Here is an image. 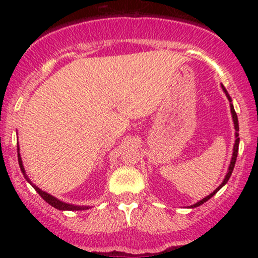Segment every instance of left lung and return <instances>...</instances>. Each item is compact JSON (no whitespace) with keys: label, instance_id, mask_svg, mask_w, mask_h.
Returning <instances> with one entry per match:
<instances>
[{"label":"left lung","instance_id":"left-lung-1","mask_svg":"<svg viewBox=\"0 0 258 258\" xmlns=\"http://www.w3.org/2000/svg\"><path fill=\"white\" fill-rule=\"evenodd\" d=\"M221 86H222V90H223V92L226 93V96H227L228 101H230V102H232V100H231L230 95H228V93H227V91H226V88L223 87V85H221ZM230 107H231V113H232L233 123H235V130H236V135H235V137H236V141H235V145H233V153H232V158H231L230 167H228V171H227V173H226V176H225V179H223V181H222V183H221L220 186H218L217 188H216L215 191L212 192V194H210L209 196H207V197H205V199H202L201 201H199V202H197V204L192 205V206H191V209H194V207H199V206H201L202 204H205V202H206V201H209V200L211 199V197L213 196V195H216V194H217V191H218V189H220V188H222V187L225 186L226 183H227V181H228V179H230L231 175H232V171H233V167H235L236 158H237V153H238V145H240V137H238V134H237V131H238V118H237V114H236V111H235V108H233V105H232V103H230Z\"/></svg>","mask_w":258,"mask_h":258}]
</instances>
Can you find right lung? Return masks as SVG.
Masks as SVG:
<instances>
[{
	"instance_id": "add662e5",
	"label": "right lung",
	"mask_w": 258,
	"mask_h": 258,
	"mask_svg": "<svg viewBox=\"0 0 258 258\" xmlns=\"http://www.w3.org/2000/svg\"><path fill=\"white\" fill-rule=\"evenodd\" d=\"M18 151H20V148L17 147V153H18V165H20V168H21V171H22L23 176H25L26 181H27L28 183L32 184L33 188H35L36 191H37V194L40 195V196L42 197V199L45 200V201L47 202L48 205H51L52 207H54V209H57V210H59V211H82V210H88V206H75V205H70V204H66V202L59 201V200H57L56 197L51 196V195H48L47 192L42 191V189L38 188V187L36 186V184H33L32 182H31V179L28 178V176L26 175V171H25V168H23L22 160H21V156H20V152H18Z\"/></svg>"
}]
</instances>
